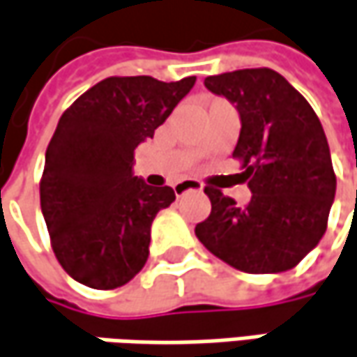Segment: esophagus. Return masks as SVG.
Segmentation results:
<instances>
[{"instance_id": "1", "label": "esophagus", "mask_w": 357, "mask_h": 357, "mask_svg": "<svg viewBox=\"0 0 357 357\" xmlns=\"http://www.w3.org/2000/svg\"><path fill=\"white\" fill-rule=\"evenodd\" d=\"M204 185L197 181V179H183V181H178L176 185H174V192H176V195H183V194H188V192H199Z\"/></svg>"}]
</instances>
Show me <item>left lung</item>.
Returning <instances> with one entry per match:
<instances>
[{
    "instance_id": "left-lung-1",
    "label": "left lung",
    "mask_w": 357,
    "mask_h": 357,
    "mask_svg": "<svg viewBox=\"0 0 357 357\" xmlns=\"http://www.w3.org/2000/svg\"><path fill=\"white\" fill-rule=\"evenodd\" d=\"M209 91L236 103L241 132L234 149L252 199L206 185L209 215L195 236L213 256L245 273L291 270L321 240L335 195V174L316 112L270 68L206 77Z\"/></svg>"
}]
</instances>
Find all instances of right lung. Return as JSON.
I'll return each instance as SVG.
<instances>
[{
    "label": "right lung",
    "mask_w": 357,
    "mask_h": 357,
    "mask_svg": "<svg viewBox=\"0 0 357 357\" xmlns=\"http://www.w3.org/2000/svg\"><path fill=\"white\" fill-rule=\"evenodd\" d=\"M194 84V75L172 84L112 75L59 117L45 151L39 202L52 250L75 282L116 289L146 266L151 222L176 194L133 176V153Z\"/></svg>",
    "instance_id": "right-lung-1"
}]
</instances>
